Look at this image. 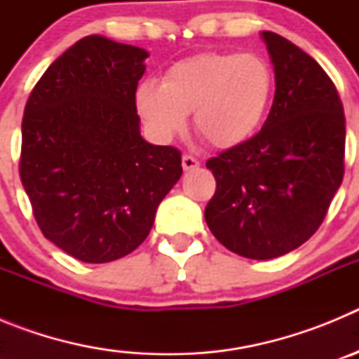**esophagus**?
<instances>
[{"mask_svg": "<svg viewBox=\"0 0 359 359\" xmlns=\"http://www.w3.org/2000/svg\"><path fill=\"white\" fill-rule=\"evenodd\" d=\"M182 165H183V169H185V170L198 169L199 160H198V158H194V156H190V154H183Z\"/></svg>", "mask_w": 359, "mask_h": 359, "instance_id": "34e87169", "label": "esophagus"}]
</instances>
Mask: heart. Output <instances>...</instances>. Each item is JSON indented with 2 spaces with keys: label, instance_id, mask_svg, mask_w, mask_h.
<instances>
[{
  "label": "heart",
  "instance_id": "obj_1",
  "mask_svg": "<svg viewBox=\"0 0 359 359\" xmlns=\"http://www.w3.org/2000/svg\"><path fill=\"white\" fill-rule=\"evenodd\" d=\"M273 93V73L253 53L203 52L170 66L161 84L144 81L136 109L154 138L170 140L187 126V113L212 147L231 149L252 138Z\"/></svg>",
  "mask_w": 359,
  "mask_h": 359
}]
</instances>
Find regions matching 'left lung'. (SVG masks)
I'll return each instance as SVG.
<instances>
[{"label":"left lung","instance_id":"left-lung-1","mask_svg":"<svg viewBox=\"0 0 359 359\" xmlns=\"http://www.w3.org/2000/svg\"><path fill=\"white\" fill-rule=\"evenodd\" d=\"M273 106L257 135L207 161L215 192L205 219L237 255L266 261L320 228L345 172V115L334 82L297 44L262 32Z\"/></svg>","mask_w":359,"mask_h":359}]
</instances>
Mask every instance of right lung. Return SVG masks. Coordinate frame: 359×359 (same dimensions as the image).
<instances>
[{
    "label": "right lung",
    "mask_w": 359,
    "mask_h": 359,
    "mask_svg": "<svg viewBox=\"0 0 359 359\" xmlns=\"http://www.w3.org/2000/svg\"><path fill=\"white\" fill-rule=\"evenodd\" d=\"M149 53L102 36L77 41L34 86L19 176L43 236L102 264L145 241L182 176V152L140 135L136 88Z\"/></svg>",
    "instance_id": "1"
}]
</instances>
